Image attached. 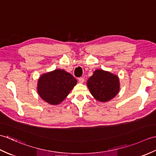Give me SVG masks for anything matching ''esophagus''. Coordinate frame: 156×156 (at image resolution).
Instances as JSON below:
<instances>
[{
  "mask_svg": "<svg viewBox=\"0 0 156 156\" xmlns=\"http://www.w3.org/2000/svg\"><path fill=\"white\" fill-rule=\"evenodd\" d=\"M78 81L80 83H83L84 81V78H82V77H80L78 78Z\"/></svg>",
  "mask_w": 156,
  "mask_h": 156,
  "instance_id": "34e87169",
  "label": "esophagus"
}]
</instances>
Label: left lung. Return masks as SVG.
<instances>
[{
    "instance_id": "8db88e82",
    "label": "left lung",
    "mask_w": 156,
    "mask_h": 156,
    "mask_svg": "<svg viewBox=\"0 0 156 156\" xmlns=\"http://www.w3.org/2000/svg\"><path fill=\"white\" fill-rule=\"evenodd\" d=\"M87 86L92 95L97 101L107 102L117 94L119 80L117 76L102 69H97L88 78Z\"/></svg>"
}]
</instances>
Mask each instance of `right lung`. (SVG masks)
<instances>
[{"label":"right lung","instance_id":"add662e5","mask_svg":"<svg viewBox=\"0 0 156 156\" xmlns=\"http://www.w3.org/2000/svg\"><path fill=\"white\" fill-rule=\"evenodd\" d=\"M76 83V79L69 73L55 69L39 78L38 93L49 104L58 105L64 100Z\"/></svg>","mask_w":156,"mask_h":156}]
</instances>
